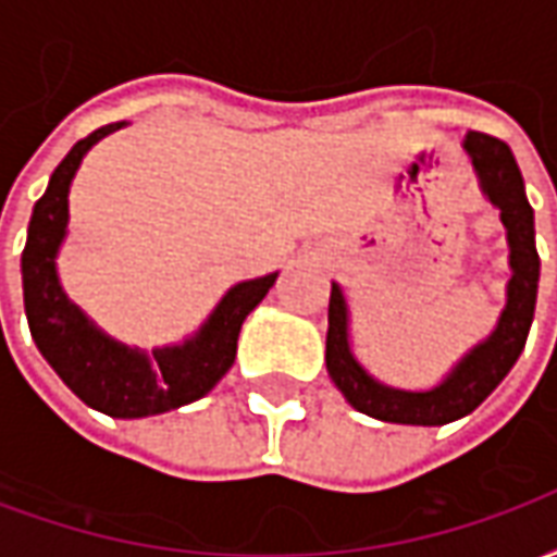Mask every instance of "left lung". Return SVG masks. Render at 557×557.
I'll use <instances>...</instances> for the list:
<instances>
[{
  "label": "left lung",
  "instance_id": "1",
  "mask_svg": "<svg viewBox=\"0 0 557 557\" xmlns=\"http://www.w3.org/2000/svg\"><path fill=\"white\" fill-rule=\"evenodd\" d=\"M466 151L480 175L483 194L502 208V220L510 242V268L513 277L507 286V307L502 322L486 343L468 355L442 385L414 394L379 385L363 373L361 363L351 358L349 334H346V301L339 286H331L327 304V343L325 363L334 385L343 397L363 414L387 423H411V426H442L456 418H466L498 387L510 373L516 358L525 349L534 304H537L540 256L534 247V211L528 206L522 172L516 166L510 146L490 134L471 131L466 137Z\"/></svg>",
  "mask_w": 557,
  "mask_h": 557
}]
</instances>
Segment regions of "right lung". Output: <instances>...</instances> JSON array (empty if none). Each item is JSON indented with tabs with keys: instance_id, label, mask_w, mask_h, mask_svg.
Masks as SVG:
<instances>
[{
	"instance_id": "add662e5",
	"label": "right lung",
	"mask_w": 557,
	"mask_h": 557,
	"mask_svg": "<svg viewBox=\"0 0 557 557\" xmlns=\"http://www.w3.org/2000/svg\"><path fill=\"white\" fill-rule=\"evenodd\" d=\"M119 127L122 122L98 127L79 139L55 166L47 190L35 202L29 238L23 247V304L38 351L86 406L110 418H146L187 406L218 385L235 361L242 322L274 286L277 271L232 286L206 327L175 349H154L148 355L119 346L95 331L59 286L55 250L65 238L67 187L79 160L98 139Z\"/></svg>"
}]
</instances>
